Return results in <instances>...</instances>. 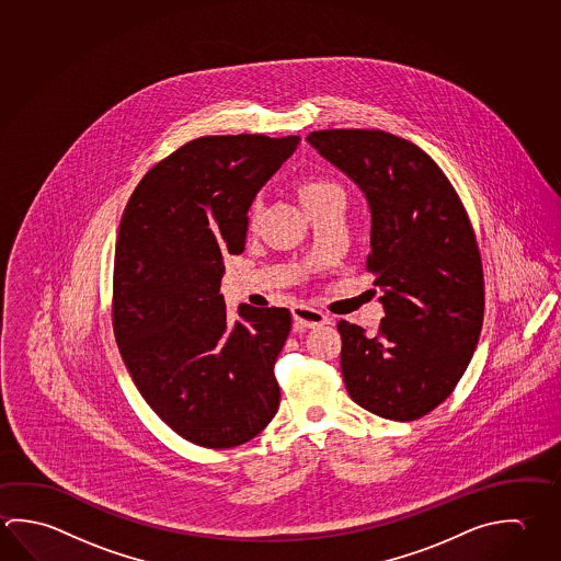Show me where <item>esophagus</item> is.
I'll return each instance as SVG.
<instances>
[{
    "label": "esophagus",
    "mask_w": 561,
    "mask_h": 561,
    "mask_svg": "<svg viewBox=\"0 0 561 561\" xmlns=\"http://www.w3.org/2000/svg\"><path fill=\"white\" fill-rule=\"evenodd\" d=\"M291 313H294L295 323L304 327V329H317L321 324L329 323V317L323 311L307 307V305H295Z\"/></svg>",
    "instance_id": "1"
}]
</instances>
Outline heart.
<instances>
[{"instance_id":"b5f03b06","label":"heart","mask_w":561,"mask_h":561,"mask_svg":"<svg viewBox=\"0 0 561 561\" xmlns=\"http://www.w3.org/2000/svg\"><path fill=\"white\" fill-rule=\"evenodd\" d=\"M327 193H341L336 185H333L331 181H324V179H311V181H305L304 185L299 187V198L301 203H307L311 198L323 197ZM252 218L257 215V203L252 207Z\"/></svg>"}]
</instances>
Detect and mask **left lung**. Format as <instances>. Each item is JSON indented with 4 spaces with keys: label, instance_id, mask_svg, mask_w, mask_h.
Wrapping results in <instances>:
<instances>
[{
    "label": "left lung",
    "instance_id": "obj_1",
    "mask_svg": "<svg viewBox=\"0 0 561 561\" xmlns=\"http://www.w3.org/2000/svg\"><path fill=\"white\" fill-rule=\"evenodd\" d=\"M368 201L366 270L382 287L378 333L339 321L346 392L364 410L413 422L449 398L471 363L484 313L481 252L461 198L439 165L382 129L307 136Z\"/></svg>",
    "mask_w": 561,
    "mask_h": 561
}]
</instances>
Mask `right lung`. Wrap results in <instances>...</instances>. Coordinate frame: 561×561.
<instances>
[{"mask_svg": "<svg viewBox=\"0 0 561 561\" xmlns=\"http://www.w3.org/2000/svg\"><path fill=\"white\" fill-rule=\"evenodd\" d=\"M299 136H205L149 169L119 222L112 327L149 408L183 439L230 449L279 408L274 364L285 307L240 305L228 321L222 254H242L248 208Z\"/></svg>", "mask_w": 561, "mask_h": 561, "instance_id": "add662e5", "label": "right lung"}]
</instances>
